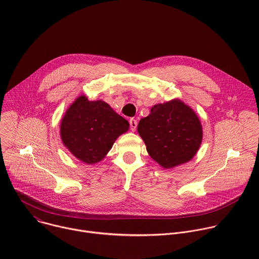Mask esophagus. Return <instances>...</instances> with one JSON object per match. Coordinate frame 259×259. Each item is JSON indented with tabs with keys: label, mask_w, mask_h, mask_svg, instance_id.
<instances>
[{
	"label": "esophagus",
	"mask_w": 259,
	"mask_h": 259,
	"mask_svg": "<svg viewBox=\"0 0 259 259\" xmlns=\"http://www.w3.org/2000/svg\"><path fill=\"white\" fill-rule=\"evenodd\" d=\"M129 123H130V129H131L132 131H135V129H136V127H137V121H136L135 119H130Z\"/></svg>",
	"instance_id": "34e87169"
}]
</instances>
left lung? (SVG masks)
Wrapping results in <instances>:
<instances>
[{"label":"left lung","instance_id":"8db88e82","mask_svg":"<svg viewBox=\"0 0 259 259\" xmlns=\"http://www.w3.org/2000/svg\"><path fill=\"white\" fill-rule=\"evenodd\" d=\"M137 131L151 158L166 169L191 161L203 138L198 116L179 99L154 105Z\"/></svg>","mask_w":259,"mask_h":259}]
</instances>
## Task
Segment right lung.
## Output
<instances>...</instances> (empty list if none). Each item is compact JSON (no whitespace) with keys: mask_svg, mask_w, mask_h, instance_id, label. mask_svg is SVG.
<instances>
[{"mask_svg":"<svg viewBox=\"0 0 259 259\" xmlns=\"http://www.w3.org/2000/svg\"><path fill=\"white\" fill-rule=\"evenodd\" d=\"M129 123L102 100L90 101L81 95L65 112L60 136L67 150L86 164L100 162Z\"/></svg>","mask_w":259,"mask_h":259,"instance_id":"1","label":"right lung"}]
</instances>
